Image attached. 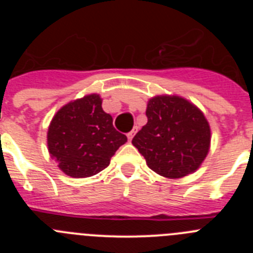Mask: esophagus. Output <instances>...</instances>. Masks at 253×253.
Masks as SVG:
<instances>
[{
  "instance_id": "34e87169",
  "label": "esophagus",
  "mask_w": 253,
  "mask_h": 253,
  "mask_svg": "<svg viewBox=\"0 0 253 253\" xmlns=\"http://www.w3.org/2000/svg\"><path fill=\"white\" fill-rule=\"evenodd\" d=\"M135 131H137V128H134L133 130L129 131V133H128V139H129V140L133 139V137H134V134H135Z\"/></svg>"
}]
</instances>
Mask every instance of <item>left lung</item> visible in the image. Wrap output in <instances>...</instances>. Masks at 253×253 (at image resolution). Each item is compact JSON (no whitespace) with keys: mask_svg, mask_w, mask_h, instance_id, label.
Wrapping results in <instances>:
<instances>
[{"mask_svg":"<svg viewBox=\"0 0 253 253\" xmlns=\"http://www.w3.org/2000/svg\"><path fill=\"white\" fill-rule=\"evenodd\" d=\"M146 115L148 122L131 143L149 169L169 178L196 171L210 146L204 114L178 96H156L148 101Z\"/></svg>","mask_w":253,"mask_h":253,"instance_id":"obj_1","label":"left lung"}]
</instances>
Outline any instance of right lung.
<instances>
[{
  "label": "right lung",
  "instance_id": "obj_1",
  "mask_svg": "<svg viewBox=\"0 0 253 253\" xmlns=\"http://www.w3.org/2000/svg\"><path fill=\"white\" fill-rule=\"evenodd\" d=\"M99 95L69 102L54 115L48 129L49 153L71 177H90L106 169L128 138L114 128Z\"/></svg>",
  "mask_w": 253,
  "mask_h": 253
}]
</instances>
